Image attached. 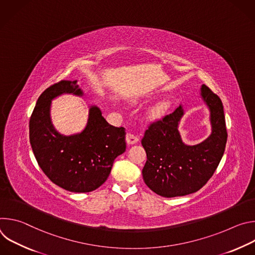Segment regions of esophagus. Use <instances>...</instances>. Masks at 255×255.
Listing matches in <instances>:
<instances>
[{
	"label": "esophagus",
	"instance_id": "1",
	"mask_svg": "<svg viewBox=\"0 0 255 255\" xmlns=\"http://www.w3.org/2000/svg\"><path fill=\"white\" fill-rule=\"evenodd\" d=\"M126 141H127L128 144L132 145V144L137 143L138 137H137L135 134H133V133H127V135H126Z\"/></svg>",
	"mask_w": 255,
	"mask_h": 255
}]
</instances>
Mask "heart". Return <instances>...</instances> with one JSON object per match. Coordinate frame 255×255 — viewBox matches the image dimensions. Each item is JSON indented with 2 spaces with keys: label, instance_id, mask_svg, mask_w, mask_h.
<instances>
[{
  "label": "heart",
  "instance_id": "1",
  "mask_svg": "<svg viewBox=\"0 0 255 255\" xmlns=\"http://www.w3.org/2000/svg\"><path fill=\"white\" fill-rule=\"evenodd\" d=\"M167 107H168V105H167V103H165V102H160V103H158L157 105H155V106L152 108L151 115H152L153 117H159V116L163 115V114L165 113V111L167 110Z\"/></svg>",
  "mask_w": 255,
  "mask_h": 255
}]
</instances>
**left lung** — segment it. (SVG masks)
Listing matches in <instances>:
<instances>
[{
    "label": "left lung",
    "mask_w": 255,
    "mask_h": 255,
    "mask_svg": "<svg viewBox=\"0 0 255 255\" xmlns=\"http://www.w3.org/2000/svg\"><path fill=\"white\" fill-rule=\"evenodd\" d=\"M201 97L210 111L212 132L196 145L186 144L178 131L185 112L175 110L145 131L141 140L147 160L142 169L144 183L155 194L173 198L196 193L212 177L224 154L227 131L223 104L207 86Z\"/></svg>",
    "instance_id": "left-lung-1"
}]
</instances>
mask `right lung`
I'll return each instance as SVG.
<instances>
[{"label": "right lung", "mask_w": 255, "mask_h": 255, "mask_svg": "<svg viewBox=\"0 0 255 255\" xmlns=\"http://www.w3.org/2000/svg\"><path fill=\"white\" fill-rule=\"evenodd\" d=\"M63 94L82 97L78 81H61L38 98L29 122L30 144L40 168L56 186L72 193H89L101 187L114 160L126 150L125 128L109 124L100 108L91 106L81 133L62 135L50 117L51 101Z\"/></svg>", "instance_id": "right-lung-1"}]
</instances>
